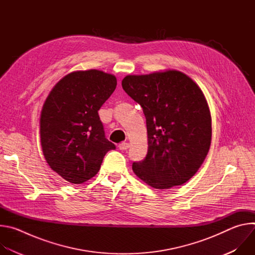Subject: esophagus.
Listing matches in <instances>:
<instances>
[{
  "instance_id": "1",
  "label": "esophagus",
  "mask_w": 255,
  "mask_h": 255,
  "mask_svg": "<svg viewBox=\"0 0 255 255\" xmlns=\"http://www.w3.org/2000/svg\"><path fill=\"white\" fill-rule=\"evenodd\" d=\"M118 147H119L120 150H126V149L129 148V143H127V142H122V143H120V144L118 145Z\"/></svg>"
}]
</instances>
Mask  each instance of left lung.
<instances>
[{"mask_svg": "<svg viewBox=\"0 0 255 255\" xmlns=\"http://www.w3.org/2000/svg\"><path fill=\"white\" fill-rule=\"evenodd\" d=\"M123 90L146 119V157L133 162L134 173L154 189L188 181L204 162L212 138L207 100L198 85L178 70L127 76Z\"/></svg>", "mask_w": 255, "mask_h": 255, "instance_id": "left-lung-1", "label": "left lung"}]
</instances>
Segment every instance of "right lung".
<instances>
[{"label":"right lung","instance_id":"right-lung-1","mask_svg":"<svg viewBox=\"0 0 255 255\" xmlns=\"http://www.w3.org/2000/svg\"><path fill=\"white\" fill-rule=\"evenodd\" d=\"M117 86L116 77L98 69L70 72L49 93L40 117L44 157L71 184L95 176L115 144L105 136L98 111Z\"/></svg>","mask_w":255,"mask_h":255}]
</instances>
